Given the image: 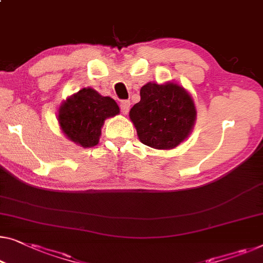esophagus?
<instances>
[{"label":"esophagus","instance_id":"esophagus-1","mask_svg":"<svg viewBox=\"0 0 263 263\" xmlns=\"http://www.w3.org/2000/svg\"><path fill=\"white\" fill-rule=\"evenodd\" d=\"M120 108H121V111H122V114H124V115H127L129 109H130V102L129 101H122L120 103Z\"/></svg>","mask_w":263,"mask_h":263}]
</instances>
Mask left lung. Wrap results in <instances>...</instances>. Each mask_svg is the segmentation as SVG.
Masks as SVG:
<instances>
[{
	"instance_id": "obj_1",
	"label": "left lung",
	"mask_w": 263,
	"mask_h": 263,
	"mask_svg": "<svg viewBox=\"0 0 263 263\" xmlns=\"http://www.w3.org/2000/svg\"><path fill=\"white\" fill-rule=\"evenodd\" d=\"M141 101L130 109L141 142L157 149H171L187 138L196 120V106L184 87L173 83H148Z\"/></svg>"
}]
</instances>
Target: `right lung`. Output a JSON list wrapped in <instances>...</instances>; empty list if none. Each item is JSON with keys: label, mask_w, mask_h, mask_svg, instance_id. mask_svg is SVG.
Here are the masks:
<instances>
[{"label": "right lung", "mask_w": 263, "mask_h": 263, "mask_svg": "<svg viewBox=\"0 0 263 263\" xmlns=\"http://www.w3.org/2000/svg\"><path fill=\"white\" fill-rule=\"evenodd\" d=\"M119 112V105L112 98L84 87L62 104L58 121L68 139L87 148L98 143L104 120Z\"/></svg>", "instance_id": "obj_1"}]
</instances>
